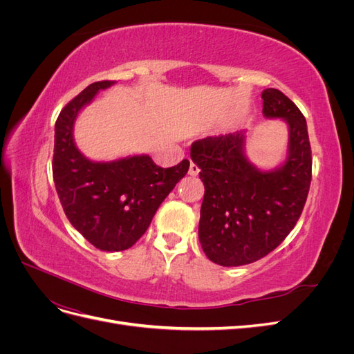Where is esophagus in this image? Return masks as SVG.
Here are the masks:
<instances>
[{
    "label": "esophagus",
    "mask_w": 354,
    "mask_h": 354,
    "mask_svg": "<svg viewBox=\"0 0 354 354\" xmlns=\"http://www.w3.org/2000/svg\"><path fill=\"white\" fill-rule=\"evenodd\" d=\"M189 174L190 176H198L199 174V168H198V165H195L194 162H190V167H189Z\"/></svg>",
    "instance_id": "obj_1"
}]
</instances>
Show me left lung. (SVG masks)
<instances>
[{"label":"left lung","mask_w":354,"mask_h":354,"mask_svg":"<svg viewBox=\"0 0 354 354\" xmlns=\"http://www.w3.org/2000/svg\"><path fill=\"white\" fill-rule=\"evenodd\" d=\"M263 115L288 127L285 160L273 169L246 156V131L207 137L190 147L205 186L199 242L224 267L254 263L272 252L294 229L312 181V149L303 113L276 88L261 93Z\"/></svg>","instance_id":"obj_1"}]
</instances>
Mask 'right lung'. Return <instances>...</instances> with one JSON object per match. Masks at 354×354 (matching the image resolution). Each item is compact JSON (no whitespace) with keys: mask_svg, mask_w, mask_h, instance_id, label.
Masks as SVG:
<instances>
[{"mask_svg":"<svg viewBox=\"0 0 354 354\" xmlns=\"http://www.w3.org/2000/svg\"><path fill=\"white\" fill-rule=\"evenodd\" d=\"M113 84L93 82L63 108L55 127L53 155V178L68 220L95 248L108 252L131 248L143 236L190 165L183 159L160 168L149 155L97 162L80 152L73 138L77 116L100 90Z\"/></svg>","mask_w":354,"mask_h":354,"instance_id":"add662e5","label":"right lung"}]
</instances>
